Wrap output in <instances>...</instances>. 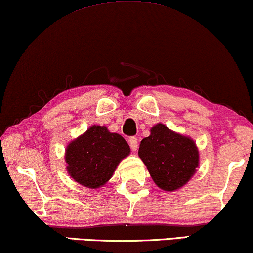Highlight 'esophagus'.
Wrapping results in <instances>:
<instances>
[{
    "mask_svg": "<svg viewBox=\"0 0 253 253\" xmlns=\"http://www.w3.org/2000/svg\"><path fill=\"white\" fill-rule=\"evenodd\" d=\"M129 144H130V148H131L132 151H137V149H138V142H137L136 137H130Z\"/></svg>",
    "mask_w": 253,
    "mask_h": 253,
    "instance_id": "obj_1",
    "label": "esophagus"
}]
</instances>
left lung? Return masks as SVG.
Segmentation results:
<instances>
[{
  "mask_svg": "<svg viewBox=\"0 0 253 253\" xmlns=\"http://www.w3.org/2000/svg\"><path fill=\"white\" fill-rule=\"evenodd\" d=\"M138 156L156 185L165 191L185 185L199 165V152L193 139L162 123L152 126L150 136L142 139Z\"/></svg>",
  "mask_w": 253,
  "mask_h": 253,
  "instance_id": "obj_1",
  "label": "left lung"
}]
</instances>
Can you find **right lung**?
<instances>
[{
  "mask_svg": "<svg viewBox=\"0 0 253 253\" xmlns=\"http://www.w3.org/2000/svg\"><path fill=\"white\" fill-rule=\"evenodd\" d=\"M129 154L130 146L121 135L107 126H92L65 149L67 171L81 185L97 189L111 178Z\"/></svg>",
  "mask_w": 253,
  "mask_h": 253,
  "instance_id": "1",
  "label": "right lung"
}]
</instances>
